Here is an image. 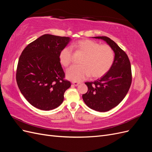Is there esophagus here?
Here are the masks:
<instances>
[{"label": "esophagus", "instance_id": "obj_1", "mask_svg": "<svg viewBox=\"0 0 152 152\" xmlns=\"http://www.w3.org/2000/svg\"><path fill=\"white\" fill-rule=\"evenodd\" d=\"M80 84V82H72V84H73V85L75 86H78V85Z\"/></svg>", "mask_w": 152, "mask_h": 152}]
</instances>
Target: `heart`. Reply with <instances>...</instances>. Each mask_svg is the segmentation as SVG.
<instances>
[{
    "label": "heart",
    "mask_w": 152,
    "mask_h": 152,
    "mask_svg": "<svg viewBox=\"0 0 152 152\" xmlns=\"http://www.w3.org/2000/svg\"><path fill=\"white\" fill-rule=\"evenodd\" d=\"M72 48L77 53L84 54L80 59V65H73L66 72L67 79L72 81H80L89 77H100L106 74L114 61V52L108 45H100L91 40H81L73 44ZM61 65L67 67L72 61V53L70 48L63 49L59 55Z\"/></svg>",
    "instance_id": "1"
}]
</instances>
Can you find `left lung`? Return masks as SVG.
I'll list each match as a JSON object with an SVG mask.
<instances>
[{
	"instance_id": "8db88e82",
	"label": "left lung",
	"mask_w": 152,
	"mask_h": 152,
	"mask_svg": "<svg viewBox=\"0 0 152 152\" xmlns=\"http://www.w3.org/2000/svg\"><path fill=\"white\" fill-rule=\"evenodd\" d=\"M104 40L115 53L110 70L94 82H86L88 91L82 95L84 103L90 108L100 112L109 111L125 98L132 82L131 63L124 50L107 37H94Z\"/></svg>"
}]
</instances>
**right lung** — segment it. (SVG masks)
<instances>
[{"label":"right lung","instance_id":"add662e5","mask_svg":"<svg viewBox=\"0 0 152 152\" xmlns=\"http://www.w3.org/2000/svg\"><path fill=\"white\" fill-rule=\"evenodd\" d=\"M70 41V37L45 34L23 50L16 82L21 94L34 107L50 110L63 103L71 83L65 79L59 55Z\"/></svg>","mask_w":152,"mask_h":152}]
</instances>
